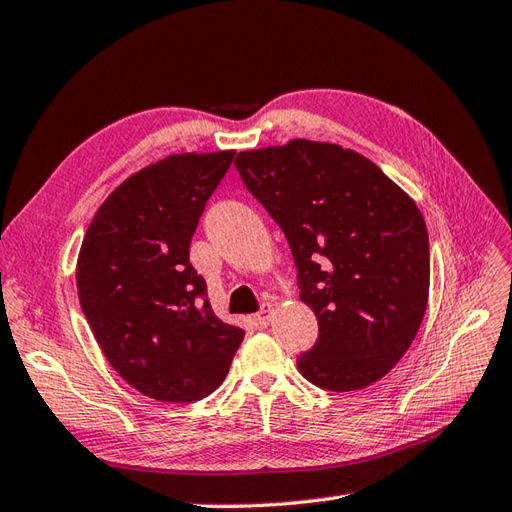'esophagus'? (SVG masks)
Masks as SVG:
<instances>
[{"instance_id":"esophagus-1","label":"esophagus","mask_w":512,"mask_h":512,"mask_svg":"<svg viewBox=\"0 0 512 512\" xmlns=\"http://www.w3.org/2000/svg\"><path fill=\"white\" fill-rule=\"evenodd\" d=\"M270 314H272V303H264L261 312L257 314V325L259 327H268L270 325Z\"/></svg>"}]
</instances>
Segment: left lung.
<instances>
[{
    "label": "left lung",
    "instance_id": "obj_1",
    "mask_svg": "<svg viewBox=\"0 0 512 512\" xmlns=\"http://www.w3.org/2000/svg\"><path fill=\"white\" fill-rule=\"evenodd\" d=\"M235 168L290 244L318 340L296 364L325 390L382 379L408 351L430 294V240L414 200L355 150L292 139Z\"/></svg>",
    "mask_w": 512,
    "mask_h": 512
}]
</instances>
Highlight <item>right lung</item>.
<instances>
[{"instance_id":"obj_1","label":"right lung","mask_w":512,"mask_h":512,"mask_svg":"<svg viewBox=\"0 0 512 512\" xmlns=\"http://www.w3.org/2000/svg\"><path fill=\"white\" fill-rule=\"evenodd\" d=\"M235 150L170 154L106 198L80 246L76 283L104 358L141 395L192 403L229 373L244 331L222 323L189 242Z\"/></svg>"}]
</instances>
